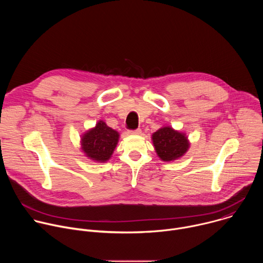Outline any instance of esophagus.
<instances>
[{
	"instance_id": "34e87169",
	"label": "esophagus",
	"mask_w": 263,
	"mask_h": 263,
	"mask_svg": "<svg viewBox=\"0 0 263 263\" xmlns=\"http://www.w3.org/2000/svg\"><path fill=\"white\" fill-rule=\"evenodd\" d=\"M129 134H132V135H138L141 133V129H136V130H129L128 131Z\"/></svg>"
}]
</instances>
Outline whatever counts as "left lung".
<instances>
[{
  "label": "left lung",
  "mask_w": 263,
  "mask_h": 263,
  "mask_svg": "<svg viewBox=\"0 0 263 263\" xmlns=\"http://www.w3.org/2000/svg\"><path fill=\"white\" fill-rule=\"evenodd\" d=\"M153 145L158 157L165 162L181 158L190 148V140L185 133L170 126H163L152 135Z\"/></svg>",
  "instance_id": "obj_1"
}]
</instances>
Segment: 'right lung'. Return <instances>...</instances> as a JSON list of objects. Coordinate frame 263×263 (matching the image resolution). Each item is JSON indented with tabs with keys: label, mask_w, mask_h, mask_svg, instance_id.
<instances>
[{
	"label": "right lung",
	"mask_w": 263,
	"mask_h": 263,
	"mask_svg": "<svg viewBox=\"0 0 263 263\" xmlns=\"http://www.w3.org/2000/svg\"><path fill=\"white\" fill-rule=\"evenodd\" d=\"M120 133L99 121L81 136V148L85 156L97 162L108 161L119 142Z\"/></svg>",
	"instance_id": "obj_1"
}]
</instances>
